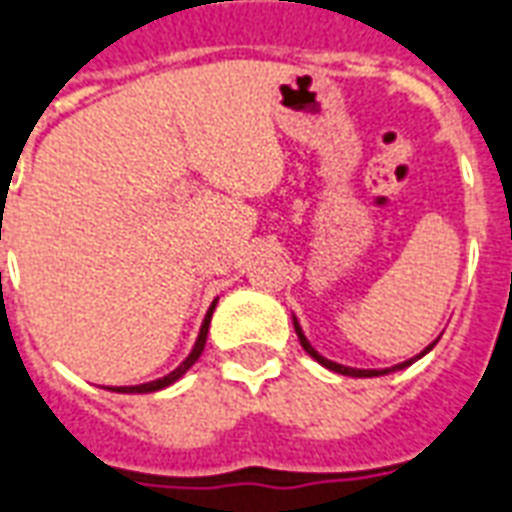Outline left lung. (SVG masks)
Instances as JSON below:
<instances>
[{
    "instance_id": "obj_1",
    "label": "left lung",
    "mask_w": 512,
    "mask_h": 512,
    "mask_svg": "<svg viewBox=\"0 0 512 512\" xmlns=\"http://www.w3.org/2000/svg\"><path fill=\"white\" fill-rule=\"evenodd\" d=\"M293 329H296V334H299L301 348H304V351H307V354H310L312 359L318 362V365H323V367H326V370H334V373H340V376H351V378H376V376H389V373H397V370H403V367L414 365L417 359H422V356L428 354V351H430V348H433V345L439 343V340H433V343H430L428 348L422 351V354H417V356H414V359H406V362H400V365H395V367H384V370H359V367L337 365V362H332V359H326V356L318 354V351L312 348L310 340L304 337V332H301V326H299V321H296V318H293Z\"/></svg>"
}]
</instances>
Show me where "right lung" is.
I'll return each mask as SVG.
<instances>
[{"mask_svg": "<svg viewBox=\"0 0 512 512\" xmlns=\"http://www.w3.org/2000/svg\"><path fill=\"white\" fill-rule=\"evenodd\" d=\"M216 301L213 299V304L208 307V312H205V321H202L200 326V334H197V343H194V348H191V354L180 362L172 373H167L164 378H156V381H147V384H136V386H106V389H112V392H120V395H147V392H158V389H167L169 384H175L178 378L186 376V370H189L197 359H200L202 348H205V340H208V326H211V315L213 310H216Z\"/></svg>", "mask_w": 512, "mask_h": 512, "instance_id": "obj_1", "label": "right lung"}]
</instances>
